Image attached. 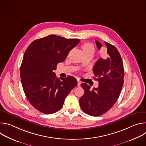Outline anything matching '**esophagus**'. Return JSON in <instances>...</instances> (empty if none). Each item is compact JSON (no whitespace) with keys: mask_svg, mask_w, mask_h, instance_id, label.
Here are the masks:
<instances>
[{"mask_svg":"<svg viewBox=\"0 0 146 146\" xmlns=\"http://www.w3.org/2000/svg\"><path fill=\"white\" fill-rule=\"evenodd\" d=\"M81 83V81H80V80H78V81H77V86H78V87H79V86H80Z\"/></svg>","mask_w":146,"mask_h":146,"instance_id":"esophagus-1","label":"esophagus"}]
</instances>
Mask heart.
Listing matches in <instances>:
<instances>
[{
  "instance_id": "1",
  "label": "heart",
  "mask_w": 146,
  "mask_h": 146,
  "mask_svg": "<svg viewBox=\"0 0 146 146\" xmlns=\"http://www.w3.org/2000/svg\"><path fill=\"white\" fill-rule=\"evenodd\" d=\"M82 49L84 52H87V51H90L91 50H94V46L92 44L89 43H86L83 44L82 45Z\"/></svg>"
}]
</instances>
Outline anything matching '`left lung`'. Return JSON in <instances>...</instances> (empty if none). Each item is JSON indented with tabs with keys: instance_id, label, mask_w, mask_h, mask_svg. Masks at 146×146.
<instances>
[{
	"instance_id": "8db88e82",
	"label": "left lung",
	"mask_w": 146,
	"mask_h": 146,
	"mask_svg": "<svg viewBox=\"0 0 146 146\" xmlns=\"http://www.w3.org/2000/svg\"><path fill=\"white\" fill-rule=\"evenodd\" d=\"M100 50L102 44L95 40ZM108 56L96 62L93 72L99 82L98 88L90 90V86L81 83L84 94L79 100L82 110L92 116H99L107 112L117 100L123 84L124 70L122 60L118 50L113 45L105 42Z\"/></svg>"
}]
</instances>
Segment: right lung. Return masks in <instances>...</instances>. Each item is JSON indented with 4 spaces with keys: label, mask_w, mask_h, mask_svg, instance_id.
I'll use <instances>...</instances> for the list:
<instances>
[{
    "label": "right lung",
    "mask_w": 146,
    "mask_h": 146,
    "mask_svg": "<svg viewBox=\"0 0 146 146\" xmlns=\"http://www.w3.org/2000/svg\"><path fill=\"white\" fill-rule=\"evenodd\" d=\"M80 41L51 35L34 40L26 50L20 77L28 101L40 112L50 114L60 110L66 96L77 86L74 77L69 76L60 80L53 70Z\"/></svg>",
    "instance_id": "obj_1"
}]
</instances>
